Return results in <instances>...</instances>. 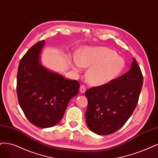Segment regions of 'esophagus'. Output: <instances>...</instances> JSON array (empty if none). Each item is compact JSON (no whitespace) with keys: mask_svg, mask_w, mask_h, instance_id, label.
Returning a JSON list of instances; mask_svg holds the SVG:
<instances>
[{"mask_svg":"<svg viewBox=\"0 0 158 158\" xmlns=\"http://www.w3.org/2000/svg\"><path fill=\"white\" fill-rule=\"evenodd\" d=\"M79 90H80V92H81V94H85V92H86V87H85L84 85H81V86H80V89H79Z\"/></svg>","mask_w":158,"mask_h":158,"instance_id":"1","label":"esophagus"}]
</instances>
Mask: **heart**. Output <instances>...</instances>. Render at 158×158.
<instances>
[{
    "label": "heart",
    "mask_w": 158,
    "mask_h": 158,
    "mask_svg": "<svg viewBox=\"0 0 158 158\" xmlns=\"http://www.w3.org/2000/svg\"><path fill=\"white\" fill-rule=\"evenodd\" d=\"M70 64L76 70H79L81 66L89 67L86 79L95 86L110 83L118 77L125 66L123 58L106 47H85Z\"/></svg>",
    "instance_id": "obj_1"
}]
</instances>
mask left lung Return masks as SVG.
<instances>
[{"label": "left lung", "mask_w": 158, "mask_h": 158, "mask_svg": "<svg viewBox=\"0 0 158 158\" xmlns=\"http://www.w3.org/2000/svg\"><path fill=\"white\" fill-rule=\"evenodd\" d=\"M143 77L135 58L130 69L111 82L87 90L86 124L98 135L118 130L131 116L138 102Z\"/></svg>", "instance_id": "left-lung-1"}]
</instances>
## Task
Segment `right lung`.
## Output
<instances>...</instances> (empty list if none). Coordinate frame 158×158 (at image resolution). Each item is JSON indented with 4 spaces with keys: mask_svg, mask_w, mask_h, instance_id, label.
Returning <instances> with one entry per match:
<instances>
[{
    "mask_svg": "<svg viewBox=\"0 0 158 158\" xmlns=\"http://www.w3.org/2000/svg\"><path fill=\"white\" fill-rule=\"evenodd\" d=\"M45 44L41 41L26 52L17 76L19 106L28 120L42 128L54 126L62 120L69 102L79 89L77 81L64 78L42 65L40 54Z\"/></svg>",
    "mask_w": 158,
    "mask_h": 158,
    "instance_id": "1",
    "label": "right lung"
}]
</instances>
